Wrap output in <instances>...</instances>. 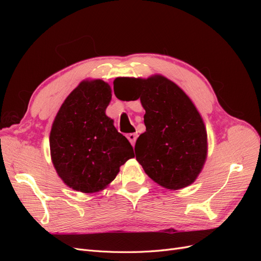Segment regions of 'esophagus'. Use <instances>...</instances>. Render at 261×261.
<instances>
[{
    "label": "esophagus",
    "mask_w": 261,
    "mask_h": 261,
    "mask_svg": "<svg viewBox=\"0 0 261 261\" xmlns=\"http://www.w3.org/2000/svg\"><path fill=\"white\" fill-rule=\"evenodd\" d=\"M127 138H128V140H129V143L134 146V145H135V143H136L137 134H135V133H130V134H128V135H127Z\"/></svg>",
    "instance_id": "obj_1"
}]
</instances>
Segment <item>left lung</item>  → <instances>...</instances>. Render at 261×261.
Returning a JSON list of instances; mask_svg holds the SVG:
<instances>
[{
	"label": "left lung",
	"mask_w": 261,
	"mask_h": 261,
	"mask_svg": "<svg viewBox=\"0 0 261 261\" xmlns=\"http://www.w3.org/2000/svg\"><path fill=\"white\" fill-rule=\"evenodd\" d=\"M116 87L132 91L146 110V132L135 145L136 160L148 176L168 189L191 185L207 156V132L186 93L163 76L147 80L121 77ZM117 97V92L115 93Z\"/></svg>",
	"instance_id": "left-lung-1"
}]
</instances>
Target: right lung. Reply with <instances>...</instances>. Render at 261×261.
<instances>
[{"instance_id": "right-lung-1", "label": "right lung", "mask_w": 261, "mask_h": 261, "mask_svg": "<svg viewBox=\"0 0 261 261\" xmlns=\"http://www.w3.org/2000/svg\"><path fill=\"white\" fill-rule=\"evenodd\" d=\"M111 97L103 81L83 82L55 116L50 134L52 162L63 181L75 191H101L134 158L129 141L106 115Z\"/></svg>"}]
</instances>
